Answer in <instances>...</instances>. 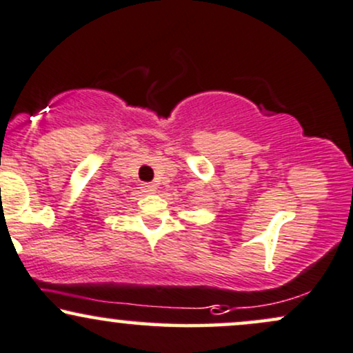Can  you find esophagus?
<instances>
[{"label": "esophagus", "mask_w": 353, "mask_h": 353, "mask_svg": "<svg viewBox=\"0 0 353 353\" xmlns=\"http://www.w3.org/2000/svg\"><path fill=\"white\" fill-rule=\"evenodd\" d=\"M143 190L148 194H154L156 190H158V188H156L154 184H143Z\"/></svg>", "instance_id": "obj_1"}]
</instances>
